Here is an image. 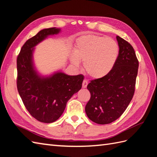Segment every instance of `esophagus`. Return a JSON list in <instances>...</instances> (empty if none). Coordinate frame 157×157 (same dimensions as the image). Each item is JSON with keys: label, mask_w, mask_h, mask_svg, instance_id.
Here are the masks:
<instances>
[{"label": "esophagus", "mask_w": 157, "mask_h": 157, "mask_svg": "<svg viewBox=\"0 0 157 157\" xmlns=\"http://www.w3.org/2000/svg\"><path fill=\"white\" fill-rule=\"evenodd\" d=\"M87 84H88V82H87V79H84L83 81V83H82V87L83 88H86V87H87Z\"/></svg>", "instance_id": "34e87169"}]
</instances>
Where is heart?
<instances>
[{
  "label": "heart",
  "instance_id": "1",
  "mask_svg": "<svg viewBox=\"0 0 157 157\" xmlns=\"http://www.w3.org/2000/svg\"><path fill=\"white\" fill-rule=\"evenodd\" d=\"M119 47L117 42L110 37L88 34L76 41L74 55L70 59L75 66L83 62L87 74L94 79L104 78L111 71L117 60Z\"/></svg>",
  "mask_w": 157,
  "mask_h": 157
}]
</instances>
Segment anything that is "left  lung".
Masks as SVG:
<instances>
[{
  "mask_svg": "<svg viewBox=\"0 0 157 157\" xmlns=\"http://www.w3.org/2000/svg\"><path fill=\"white\" fill-rule=\"evenodd\" d=\"M119 53L114 67L104 78L90 81L87 86L91 97L85 110L94 122L107 124L120 117L135 91L138 61L134 48L116 36Z\"/></svg>",
  "mask_w": 157,
  "mask_h": 157,
  "instance_id": "obj_1",
  "label": "left lung"
}]
</instances>
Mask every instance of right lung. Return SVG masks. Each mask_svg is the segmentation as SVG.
Here are the masks:
<instances>
[{"label": "right lung", "mask_w": 157, "mask_h": 157, "mask_svg": "<svg viewBox=\"0 0 157 157\" xmlns=\"http://www.w3.org/2000/svg\"><path fill=\"white\" fill-rule=\"evenodd\" d=\"M56 27L40 31L28 39L17 57V90L30 114L38 121L53 122L65 110L67 101L82 88L83 75H68L58 71L41 76L36 71L33 61L34 47L49 35H57Z\"/></svg>", "instance_id": "obj_1"}]
</instances>
